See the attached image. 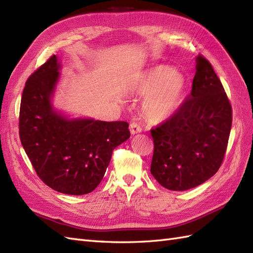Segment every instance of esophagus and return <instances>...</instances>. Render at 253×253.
<instances>
[{"label": "esophagus", "instance_id": "obj_1", "mask_svg": "<svg viewBox=\"0 0 253 253\" xmlns=\"http://www.w3.org/2000/svg\"><path fill=\"white\" fill-rule=\"evenodd\" d=\"M142 131V127L140 126L139 123L137 122H131L130 123V132L132 134H135V133H139Z\"/></svg>", "mask_w": 253, "mask_h": 253}]
</instances>
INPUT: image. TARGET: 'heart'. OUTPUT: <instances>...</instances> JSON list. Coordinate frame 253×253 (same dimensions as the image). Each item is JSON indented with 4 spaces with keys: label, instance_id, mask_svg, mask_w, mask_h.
Here are the masks:
<instances>
[{
    "label": "heart",
    "instance_id": "b5f03b06",
    "mask_svg": "<svg viewBox=\"0 0 253 253\" xmlns=\"http://www.w3.org/2000/svg\"><path fill=\"white\" fill-rule=\"evenodd\" d=\"M186 81L182 74L169 66H156L144 71L134 90L146 96L143 113L152 122L169 119L183 102Z\"/></svg>",
    "mask_w": 253,
    "mask_h": 253
}]
</instances>
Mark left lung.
<instances>
[{"instance_id": "1", "label": "left lung", "mask_w": 253, "mask_h": 253, "mask_svg": "<svg viewBox=\"0 0 253 253\" xmlns=\"http://www.w3.org/2000/svg\"><path fill=\"white\" fill-rule=\"evenodd\" d=\"M192 89L177 111L151 129V173L165 188L184 191L215 175L232 127V107L211 64L197 57Z\"/></svg>"}]
</instances>
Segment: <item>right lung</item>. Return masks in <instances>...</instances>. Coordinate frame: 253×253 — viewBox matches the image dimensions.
Segmentation results:
<instances>
[{"label": "right lung", "mask_w": 253, "mask_h": 253, "mask_svg": "<svg viewBox=\"0 0 253 253\" xmlns=\"http://www.w3.org/2000/svg\"><path fill=\"white\" fill-rule=\"evenodd\" d=\"M61 66L55 55L25 82L19 135L36 174L55 191L71 196L99 185L116 146L130 137L127 122L68 120L51 105Z\"/></svg>", "instance_id": "right-lung-1"}]
</instances>
